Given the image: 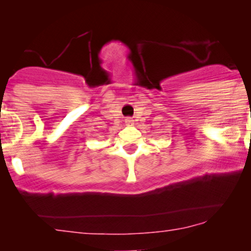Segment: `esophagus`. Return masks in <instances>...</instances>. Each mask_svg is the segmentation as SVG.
<instances>
[{"instance_id":"1","label":"esophagus","mask_w":251,"mask_h":251,"mask_svg":"<svg viewBox=\"0 0 251 251\" xmlns=\"http://www.w3.org/2000/svg\"><path fill=\"white\" fill-rule=\"evenodd\" d=\"M125 123H126V125H128V126H131L132 124H133V120L131 119V118H127V119L125 120Z\"/></svg>"}]
</instances>
